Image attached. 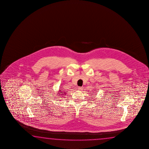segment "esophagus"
<instances>
[{
    "mask_svg": "<svg viewBox=\"0 0 149 149\" xmlns=\"http://www.w3.org/2000/svg\"><path fill=\"white\" fill-rule=\"evenodd\" d=\"M78 89L79 90H82V87H78Z\"/></svg>",
    "mask_w": 149,
    "mask_h": 149,
    "instance_id": "1",
    "label": "esophagus"
}]
</instances>
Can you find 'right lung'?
Instances as JSON below:
<instances>
[{"instance_id":"obj_1","label":"right lung","mask_w":149,"mask_h":149,"mask_svg":"<svg viewBox=\"0 0 149 149\" xmlns=\"http://www.w3.org/2000/svg\"><path fill=\"white\" fill-rule=\"evenodd\" d=\"M57 95L59 96L58 98H61L62 97H63V96H65V95H66V92H65V91H63V90H62L61 88H60L59 90H58L57 93Z\"/></svg>"}]
</instances>
